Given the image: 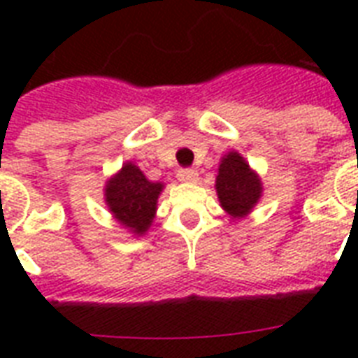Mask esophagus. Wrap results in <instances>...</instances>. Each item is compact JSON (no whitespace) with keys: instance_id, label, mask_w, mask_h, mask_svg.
Wrapping results in <instances>:
<instances>
[{"instance_id":"esophagus-1","label":"esophagus","mask_w":358,"mask_h":358,"mask_svg":"<svg viewBox=\"0 0 358 358\" xmlns=\"http://www.w3.org/2000/svg\"><path fill=\"white\" fill-rule=\"evenodd\" d=\"M196 178H199V173L193 169H180L178 171L180 182H196Z\"/></svg>"}]
</instances>
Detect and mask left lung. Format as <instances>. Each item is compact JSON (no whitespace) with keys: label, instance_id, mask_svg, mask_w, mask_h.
Here are the masks:
<instances>
[{"label":"left lung","instance_id":"obj_1","mask_svg":"<svg viewBox=\"0 0 358 358\" xmlns=\"http://www.w3.org/2000/svg\"><path fill=\"white\" fill-rule=\"evenodd\" d=\"M221 208L232 219L247 217L264 193L262 178L239 152L230 150L221 157L215 178Z\"/></svg>","mask_w":358,"mask_h":358}]
</instances>
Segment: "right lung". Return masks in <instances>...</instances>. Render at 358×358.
<instances>
[{"mask_svg":"<svg viewBox=\"0 0 358 358\" xmlns=\"http://www.w3.org/2000/svg\"><path fill=\"white\" fill-rule=\"evenodd\" d=\"M165 184L152 182L135 163L126 162L106 182L103 199L117 223L129 234L143 236L156 217L157 199Z\"/></svg>","mask_w":358,"mask_h":358,"instance_id":"right-lung-1","label":"right lung"}]
</instances>
